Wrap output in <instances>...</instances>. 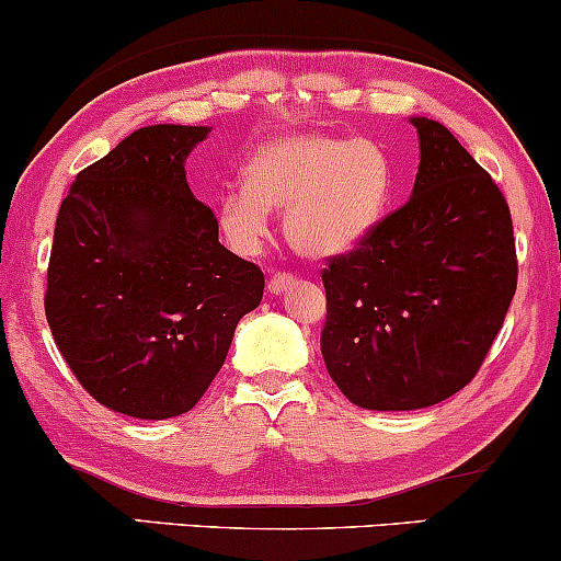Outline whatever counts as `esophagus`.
I'll return each instance as SVG.
<instances>
[{
    "label": "esophagus",
    "mask_w": 561,
    "mask_h": 561,
    "mask_svg": "<svg viewBox=\"0 0 561 561\" xmlns=\"http://www.w3.org/2000/svg\"><path fill=\"white\" fill-rule=\"evenodd\" d=\"M295 276L293 274H274L272 279H268V293L272 295H287L289 289L295 287Z\"/></svg>",
    "instance_id": "obj_1"
}]
</instances>
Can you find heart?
<instances>
[{
  "mask_svg": "<svg viewBox=\"0 0 561 561\" xmlns=\"http://www.w3.org/2000/svg\"><path fill=\"white\" fill-rule=\"evenodd\" d=\"M396 169L375 139L289 131L261 141L242 169V190L227 192L216 221L237 253H259L268 210H285V234L302 259L332 261L375 234L390 208Z\"/></svg>",
  "mask_w": 561,
  "mask_h": 561,
  "instance_id": "heart-1",
  "label": "heart"
}]
</instances>
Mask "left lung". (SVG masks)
<instances>
[{
  "mask_svg": "<svg viewBox=\"0 0 561 561\" xmlns=\"http://www.w3.org/2000/svg\"><path fill=\"white\" fill-rule=\"evenodd\" d=\"M420 171L409 203L324 268L321 356L351 403L427 409L478 375L517 289L501 190L437 121L409 118Z\"/></svg>",
  "mask_w": 561,
  "mask_h": 561,
  "instance_id": "left-lung-1",
  "label": "left lung"
}]
</instances>
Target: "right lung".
Listing matches in <instances>:
<instances>
[{"instance_id":"right-lung-1","label":"right lung","mask_w":561,"mask_h":561,"mask_svg":"<svg viewBox=\"0 0 561 561\" xmlns=\"http://www.w3.org/2000/svg\"><path fill=\"white\" fill-rule=\"evenodd\" d=\"M210 126L137 128L62 199L47 272L49 330L89 396L171 420L214 382L263 272L218 242L184 163Z\"/></svg>"}]
</instances>
